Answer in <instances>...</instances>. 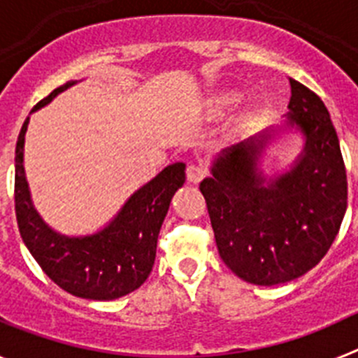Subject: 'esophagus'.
I'll use <instances>...</instances> for the list:
<instances>
[{
	"label": "esophagus",
	"mask_w": 358,
	"mask_h": 358,
	"mask_svg": "<svg viewBox=\"0 0 358 358\" xmlns=\"http://www.w3.org/2000/svg\"><path fill=\"white\" fill-rule=\"evenodd\" d=\"M204 176H206V169H204L202 164L189 163L188 166H186V179H188L192 185H197V182H201V179Z\"/></svg>",
	"instance_id": "obj_1"
}]
</instances>
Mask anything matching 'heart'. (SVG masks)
<instances>
[{"label": "heart", "instance_id": "1", "mask_svg": "<svg viewBox=\"0 0 358 358\" xmlns=\"http://www.w3.org/2000/svg\"><path fill=\"white\" fill-rule=\"evenodd\" d=\"M233 100H235V98H233V96H229V98H226V102H233Z\"/></svg>", "mask_w": 358, "mask_h": 358}]
</instances>
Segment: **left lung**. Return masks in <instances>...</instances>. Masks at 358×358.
Segmentation results:
<instances>
[{
    "label": "left lung",
    "mask_w": 358,
    "mask_h": 358,
    "mask_svg": "<svg viewBox=\"0 0 358 358\" xmlns=\"http://www.w3.org/2000/svg\"><path fill=\"white\" fill-rule=\"evenodd\" d=\"M285 127L305 147L285 173L258 169L274 129L224 148L201 182L218 255L243 281L273 287L308 273L327 255L348 206L339 138L321 98L290 78Z\"/></svg>",
    "instance_id": "8db88e82"
}]
</instances>
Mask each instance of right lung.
<instances>
[{"instance_id": "right-lung-1", "label": "right lung", "mask_w": 358, "mask_h": 358, "mask_svg": "<svg viewBox=\"0 0 358 358\" xmlns=\"http://www.w3.org/2000/svg\"><path fill=\"white\" fill-rule=\"evenodd\" d=\"M75 82L53 90L31 113ZM24 120L15 145V217L21 238L46 276L66 292L84 299L110 301L140 289L156 260L157 235L173 194L185 185V163L169 164L150 182L129 197L113 220L87 236H66L53 231L30 199L23 166Z\"/></svg>"}]
</instances>
